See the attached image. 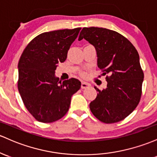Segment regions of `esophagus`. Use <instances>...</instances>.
Wrapping results in <instances>:
<instances>
[{
    "mask_svg": "<svg viewBox=\"0 0 157 157\" xmlns=\"http://www.w3.org/2000/svg\"><path fill=\"white\" fill-rule=\"evenodd\" d=\"M88 87H90V84L87 83V82H82V85H81V87L82 89H85V88H87Z\"/></svg>",
    "mask_w": 157,
    "mask_h": 157,
    "instance_id": "esophagus-1",
    "label": "esophagus"
}]
</instances>
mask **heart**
<instances>
[{"mask_svg":"<svg viewBox=\"0 0 157 157\" xmlns=\"http://www.w3.org/2000/svg\"><path fill=\"white\" fill-rule=\"evenodd\" d=\"M79 74H80V75L82 77H83V78H86V77L88 75V73L87 71H85V70H82V71L79 73Z\"/></svg>","mask_w":157,"mask_h":157,"instance_id":"heart-1","label":"heart"}]
</instances>
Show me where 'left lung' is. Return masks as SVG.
<instances>
[{"label": "left lung", "mask_w": 157, "mask_h": 157, "mask_svg": "<svg viewBox=\"0 0 157 157\" xmlns=\"http://www.w3.org/2000/svg\"><path fill=\"white\" fill-rule=\"evenodd\" d=\"M84 38L97 52V64L106 75L107 88L99 90L90 109L99 121L112 124L129 116L142 96L144 73L136 49L122 35L99 27H84L78 40Z\"/></svg>", "instance_id": "1"}]
</instances>
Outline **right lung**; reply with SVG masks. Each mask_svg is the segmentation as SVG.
<instances>
[{
  "label": "right lung",
  "mask_w": 157,
  "mask_h": 157,
  "mask_svg": "<svg viewBox=\"0 0 157 157\" xmlns=\"http://www.w3.org/2000/svg\"><path fill=\"white\" fill-rule=\"evenodd\" d=\"M82 28L59 29L38 35L28 44L18 62L17 88L24 106L37 121L51 123L61 119L70 108L71 96L81 82H63L55 76Z\"/></svg>",
  "instance_id": "add662e5"
}]
</instances>
